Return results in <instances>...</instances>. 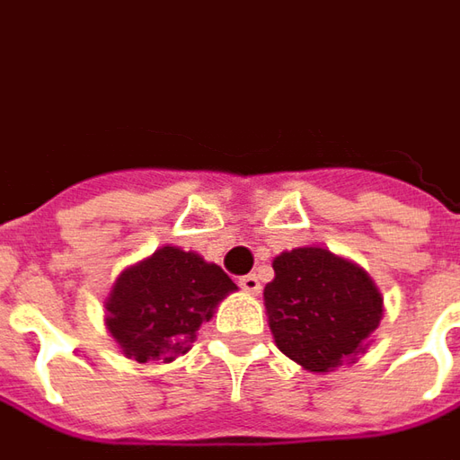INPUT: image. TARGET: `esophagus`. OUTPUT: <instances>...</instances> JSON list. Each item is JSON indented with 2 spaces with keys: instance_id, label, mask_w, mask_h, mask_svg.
<instances>
[{
  "instance_id": "esophagus-1",
  "label": "esophagus",
  "mask_w": 460,
  "mask_h": 460,
  "mask_svg": "<svg viewBox=\"0 0 460 460\" xmlns=\"http://www.w3.org/2000/svg\"><path fill=\"white\" fill-rule=\"evenodd\" d=\"M240 288L248 293V296H258L261 293V280H258V275H245V278H240Z\"/></svg>"
}]
</instances>
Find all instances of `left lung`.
<instances>
[{
  "label": "left lung",
  "mask_w": 460,
  "mask_h": 460,
  "mask_svg": "<svg viewBox=\"0 0 460 460\" xmlns=\"http://www.w3.org/2000/svg\"><path fill=\"white\" fill-rule=\"evenodd\" d=\"M262 300L275 345L308 373L356 363L383 321V296L358 262L323 245H303L272 261Z\"/></svg>",
  "instance_id": "8db88e82"
}]
</instances>
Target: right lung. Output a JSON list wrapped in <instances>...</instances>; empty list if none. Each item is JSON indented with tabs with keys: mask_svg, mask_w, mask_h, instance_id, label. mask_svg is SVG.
Returning a JSON list of instances; mask_svg holds the SVG:
<instances>
[{
	"mask_svg": "<svg viewBox=\"0 0 460 460\" xmlns=\"http://www.w3.org/2000/svg\"><path fill=\"white\" fill-rule=\"evenodd\" d=\"M237 285L195 250L163 245L117 275L104 325L119 353L137 363H172L198 341L202 323Z\"/></svg>",
	"mask_w": 460,
	"mask_h": 460,
	"instance_id": "1",
	"label": "right lung"
}]
</instances>
